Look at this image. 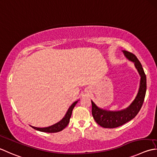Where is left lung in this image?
Instances as JSON below:
<instances>
[{
	"instance_id": "8db88e82",
	"label": "left lung",
	"mask_w": 157,
	"mask_h": 157,
	"mask_svg": "<svg viewBox=\"0 0 157 157\" xmlns=\"http://www.w3.org/2000/svg\"><path fill=\"white\" fill-rule=\"evenodd\" d=\"M125 57L134 63L140 75V88L134 100L128 107L121 110L112 111L98 107L93 101L92 114L98 124L103 128H116L122 126L136 117L142 106L146 92V76L142 65L133 54L126 50H122Z\"/></svg>"
}]
</instances>
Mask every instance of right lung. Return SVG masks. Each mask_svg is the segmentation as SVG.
<instances>
[{
	"instance_id": "right-lung-1",
	"label": "right lung",
	"mask_w": 157,
	"mask_h": 157,
	"mask_svg": "<svg viewBox=\"0 0 157 157\" xmlns=\"http://www.w3.org/2000/svg\"><path fill=\"white\" fill-rule=\"evenodd\" d=\"M78 101H76L75 102H73L72 103V105H71L67 112H66L65 115H64V117L60 120V121H58L56 123H55L54 124H52L50 127H33V126L30 125V127L33 128L34 129H36L39 131L41 132H46V133H56V132H59L63 130L64 128H65L67 125H68L71 116L72 114V111L74 107L77 104V103L78 102Z\"/></svg>"
}]
</instances>
